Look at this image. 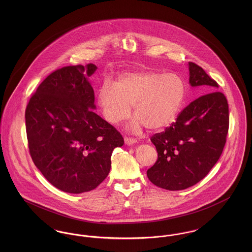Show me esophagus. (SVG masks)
I'll list each match as a JSON object with an SVG mask.
<instances>
[{"label": "esophagus", "instance_id": "34e87169", "mask_svg": "<svg viewBox=\"0 0 252 252\" xmlns=\"http://www.w3.org/2000/svg\"><path fill=\"white\" fill-rule=\"evenodd\" d=\"M136 142H137V140L134 139V138H130V137H126L125 138V143H126V144H127V145L134 144Z\"/></svg>", "mask_w": 252, "mask_h": 252}]
</instances>
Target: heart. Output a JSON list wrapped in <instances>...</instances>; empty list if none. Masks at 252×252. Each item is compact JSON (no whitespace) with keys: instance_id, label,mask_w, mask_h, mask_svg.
I'll list each match as a JSON object with an SVG mask.
<instances>
[{"instance_id":"obj_1","label":"heart","mask_w":252,"mask_h":252,"mask_svg":"<svg viewBox=\"0 0 252 252\" xmlns=\"http://www.w3.org/2000/svg\"><path fill=\"white\" fill-rule=\"evenodd\" d=\"M186 95V84L177 73L157 71L124 72L115 82L100 86L97 103L104 118L118 125L134 115L130 129L144 126L152 131L161 130L177 119Z\"/></svg>"}]
</instances>
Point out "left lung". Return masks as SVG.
Wrapping results in <instances>:
<instances>
[{"instance_id":"obj_1","label":"left lung","mask_w":252,"mask_h":252,"mask_svg":"<svg viewBox=\"0 0 252 252\" xmlns=\"http://www.w3.org/2000/svg\"><path fill=\"white\" fill-rule=\"evenodd\" d=\"M189 83L206 94L184 108L165 131L151 137L158 159L146 172L149 180L169 191L184 190L208 175L223 152L228 131L226 96L203 69L189 62Z\"/></svg>"}]
</instances>
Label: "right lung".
I'll return each mask as SVG.
<instances>
[{
	"label": "right lung",
	"instance_id": "add662e5",
	"mask_svg": "<svg viewBox=\"0 0 252 252\" xmlns=\"http://www.w3.org/2000/svg\"><path fill=\"white\" fill-rule=\"evenodd\" d=\"M94 64L49 74L25 109L29 152L44 178L61 191L81 193L108 177L111 154L124 144L117 129L97 115L88 77Z\"/></svg>",
	"mask_w": 252,
	"mask_h": 252
}]
</instances>
